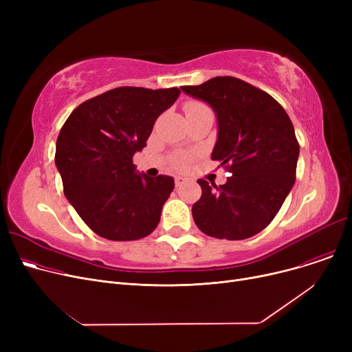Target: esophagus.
<instances>
[{"label": "esophagus", "mask_w": 352, "mask_h": 352, "mask_svg": "<svg viewBox=\"0 0 352 352\" xmlns=\"http://www.w3.org/2000/svg\"><path fill=\"white\" fill-rule=\"evenodd\" d=\"M174 181H175V187H179L181 184H182L184 181H186V178H184V177H175Z\"/></svg>", "instance_id": "esophagus-1"}]
</instances>
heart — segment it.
Instances as JSON below:
<instances>
[{"mask_svg":"<svg viewBox=\"0 0 352 352\" xmlns=\"http://www.w3.org/2000/svg\"><path fill=\"white\" fill-rule=\"evenodd\" d=\"M202 109H208V107L199 101H190L184 105V111H186L187 116L198 113V111H202ZM190 162H191V155L186 153L174 154L171 158V164L175 166V168H184V166H187Z\"/></svg>","mask_w":352,"mask_h":352,"instance_id":"b5f03b06","label":"heart"}]
</instances>
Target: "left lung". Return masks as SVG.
<instances>
[{"label": "left lung", "mask_w": 352, "mask_h": 352, "mask_svg": "<svg viewBox=\"0 0 352 352\" xmlns=\"http://www.w3.org/2000/svg\"><path fill=\"white\" fill-rule=\"evenodd\" d=\"M181 89L215 111L218 140L211 158L232 174L219 187L197 181L202 194L192 206L195 224L214 238H250L270 226L295 182L300 144L294 125L268 92L235 77Z\"/></svg>", "instance_id": "1"}]
</instances>
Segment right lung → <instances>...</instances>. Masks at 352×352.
I'll return each instance as SVG.
<instances>
[{
  "instance_id": "add662e5",
  "label": "right lung",
  "mask_w": 352,
  "mask_h": 352,
  "mask_svg": "<svg viewBox=\"0 0 352 352\" xmlns=\"http://www.w3.org/2000/svg\"><path fill=\"white\" fill-rule=\"evenodd\" d=\"M179 92L118 87L84 101L64 122L55 165L67 199L97 235L134 241L157 228L174 178L137 174L133 157Z\"/></svg>"
}]
</instances>
